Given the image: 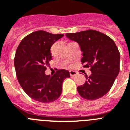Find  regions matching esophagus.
Listing matches in <instances>:
<instances>
[{
	"label": "esophagus",
	"mask_w": 130,
	"mask_h": 130,
	"mask_svg": "<svg viewBox=\"0 0 130 130\" xmlns=\"http://www.w3.org/2000/svg\"><path fill=\"white\" fill-rule=\"evenodd\" d=\"M70 74L71 76H74L77 74V72L75 71H73V70H70Z\"/></svg>",
	"instance_id": "obj_1"
}]
</instances>
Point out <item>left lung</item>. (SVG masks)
Listing matches in <instances>:
<instances>
[{"label":"left lung","instance_id":"1","mask_svg":"<svg viewBox=\"0 0 130 130\" xmlns=\"http://www.w3.org/2000/svg\"><path fill=\"white\" fill-rule=\"evenodd\" d=\"M66 37L77 42L83 52L84 67H91L85 84L77 87L79 94L88 100L104 96L113 85L119 72L120 54L109 37L94 30L66 34Z\"/></svg>","mask_w":130,"mask_h":130}]
</instances>
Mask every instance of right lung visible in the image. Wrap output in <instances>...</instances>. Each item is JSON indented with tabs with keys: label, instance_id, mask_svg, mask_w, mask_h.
<instances>
[{
	"label": "right lung",
	"instance_id": "add662e5",
	"mask_svg": "<svg viewBox=\"0 0 130 130\" xmlns=\"http://www.w3.org/2000/svg\"><path fill=\"white\" fill-rule=\"evenodd\" d=\"M63 34L37 31L26 36L17 49L14 65L18 81L28 96L41 103H50L60 97L64 79L69 71L61 69L53 76L46 75L52 60L50 48Z\"/></svg>",
	"mask_w": 130,
	"mask_h": 130
}]
</instances>
